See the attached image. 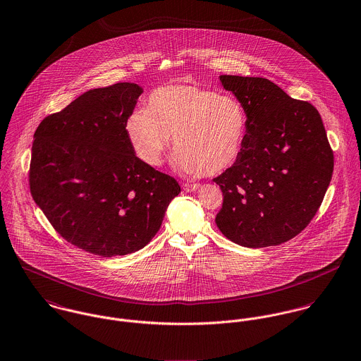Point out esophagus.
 Here are the masks:
<instances>
[{
    "instance_id": "obj_1",
    "label": "esophagus",
    "mask_w": 361,
    "mask_h": 361,
    "mask_svg": "<svg viewBox=\"0 0 361 361\" xmlns=\"http://www.w3.org/2000/svg\"><path fill=\"white\" fill-rule=\"evenodd\" d=\"M183 188L187 192H195V191L200 190V184H188V183H185V184H183Z\"/></svg>"
}]
</instances>
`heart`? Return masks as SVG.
I'll return each instance as SVG.
<instances>
[{"label": "heart", "mask_w": 361, "mask_h": 361, "mask_svg": "<svg viewBox=\"0 0 361 361\" xmlns=\"http://www.w3.org/2000/svg\"><path fill=\"white\" fill-rule=\"evenodd\" d=\"M246 126V112L237 98L181 82L155 88L147 109L127 118L126 134L134 154L149 166L161 163L173 137L176 167L198 177L221 173L237 161Z\"/></svg>", "instance_id": "1"}]
</instances>
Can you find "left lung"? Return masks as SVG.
Masks as SVG:
<instances>
[{
    "label": "left lung",
    "mask_w": 361,
    "mask_h": 361,
    "mask_svg": "<svg viewBox=\"0 0 361 361\" xmlns=\"http://www.w3.org/2000/svg\"><path fill=\"white\" fill-rule=\"evenodd\" d=\"M246 112L240 158L213 181L223 191L219 230L246 247L292 240L314 217L334 171L319 111L263 78L223 75Z\"/></svg>",
    "instance_id": "8db88e82"
}]
</instances>
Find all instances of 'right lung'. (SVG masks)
Listing matches in <instances>:
<instances>
[{
    "label": "right lung",
    "mask_w": 361,
    "mask_h": 361,
    "mask_svg": "<svg viewBox=\"0 0 361 361\" xmlns=\"http://www.w3.org/2000/svg\"><path fill=\"white\" fill-rule=\"evenodd\" d=\"M141 94L134 82L90 90L35 133L32 197L62 238L92 255L142 249L181 191L128 142L126 121Z\"/></svg>",
    "instance_id": "1"
}]
</instances>
